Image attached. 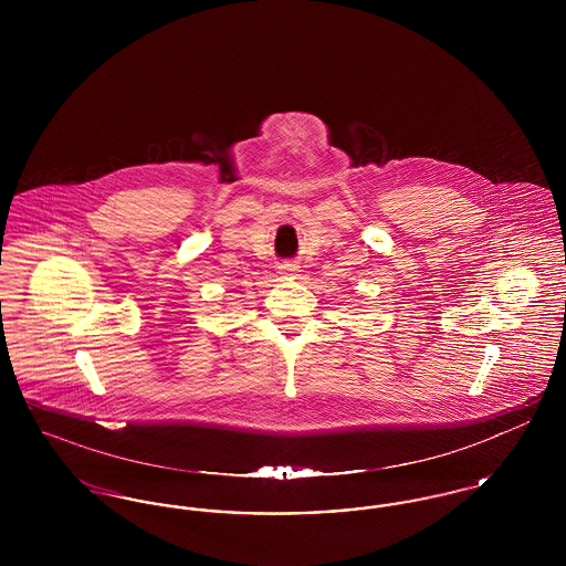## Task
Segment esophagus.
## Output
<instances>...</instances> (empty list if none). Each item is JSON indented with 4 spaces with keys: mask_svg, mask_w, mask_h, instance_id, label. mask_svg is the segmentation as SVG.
<instances>
[{
    "mask_svg": "<svg viewBox=\"0 0 566 566\" xmlns=\"http://www.w3.org/2000/svg\"><path fill=\"white\" fill-rule=\"evenodd\" d=\"M296 271H298V265H293V263L280 265V275H282L284 280H293L296 275Z\"/></svg>",
    "mask_w": 566,
    "mask_h": 566,
    "instance_id": "34e87169",
    "label": "esophagus"
}]
</instances>
